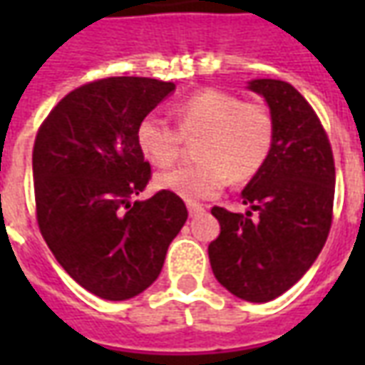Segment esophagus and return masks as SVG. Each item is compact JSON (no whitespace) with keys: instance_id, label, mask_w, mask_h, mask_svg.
<instances>
[{"instance_id":"obj_1","label":"esophagus","mask_w":365,"mask_h":365,"mask_svg":"<svg viewBox=\"0 0 365 365\" xmlns=\"http://www.w3.org/2000/svg\"><path fill=\"white\" fill-rule=\"evenodd\" d=\"M187 211H190V215L191 217H195V215H199V213H203V211H205V209H203V205H199V203H187Z\"/></svg>"}]
</instances>
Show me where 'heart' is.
Returning a JSON list of instances; mask_svg holds the SVG:
<instances>
[{"label": "heart", "instance_id": "b5f03b06", "mask_svg": "<svg viewBox=\"0 0 365 365\" xmlns=\"http://www.w3.org/2000/svg\"><path fill=\"white\" fill-rule=\"evenodd\" d=\"M178 127L158 113L136 125V146L152 166L174 164L187 140H197L199 162L156 175L160 190L187 201L219 195L225 185L260 172L274 144V117L260 101L221 90H201L175 105Z\"/></svg>", "mask_w": 365, "mask_h": 365}]
</instances>
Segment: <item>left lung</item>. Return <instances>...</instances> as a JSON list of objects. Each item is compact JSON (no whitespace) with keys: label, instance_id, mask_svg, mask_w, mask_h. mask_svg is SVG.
Returning <instances> with one entry per match:
<instances>
[{"label":"left lung","instance_id":"left-lung-1","mask_svg":"<svg viewBox=\"0 0 365 365\" xmlns=\"http://www.w3.org/2000/svg\"><path fill=\"white\" fill-rule=\"evenodd\" d=\"M248 88L268 103L274 144L242 190L246 215L211 209L221 235L209 245V260L232 295L266 303L295 285L321 254L336 172L329 136L305 97L282 80H252Z\"/></svg>","mask_w":365,"mask_h":365}]
</instances>
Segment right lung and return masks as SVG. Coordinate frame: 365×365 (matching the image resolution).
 <instances>
[{"label": "right lung", "instance_id": "right-lung-1", "mask_svg": "<svg viewBox=\"0 0 365 365\" xmlns=\"http://www.w3.org/2000/svg\"><path fill=\"white\" fill-rule=\"evenodd\" d=\"M174 90L152 78L96 80L60 99L36 133L41 235L70 277L107 301L135 297L156 282L187 219L170 191L130 203L150 180L136 125Z\"/></svg>", "mask_w": 365, "mask_h": 365}]
</instances>
